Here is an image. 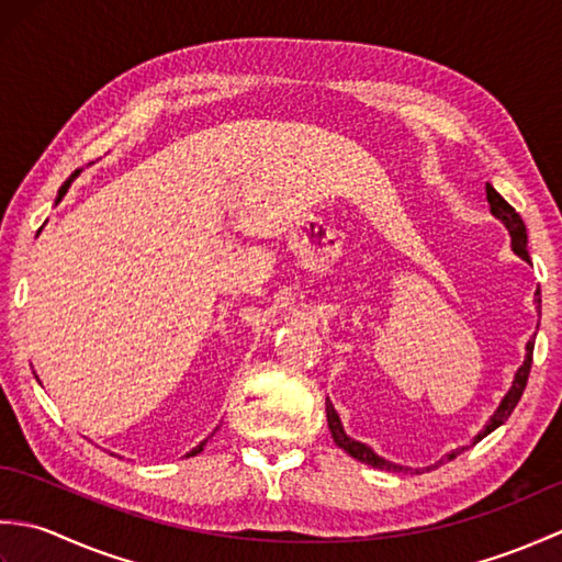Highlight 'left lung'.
Listing matches in <instances>:
<instances>
[{"mask_svg": "<svg viewBox=\"0 0 562 562\" xmlns=\"http://www.w3.org/2000/svg\"><path fill=\"white\" fill-rule=\"evenodd\" d=\"M485 195H487V205H491V212L509 229L512 248H515V254L521 256L524 260H529V250H527V226H524V222H521V217H519V212H517L515 207H512L509 202H507L503 195H499L491 183H485ZM533 302H536V308H539V316H541V290H536V300H533ZM531 360H533V338L527 342V360H524V364L517 369L515 381H512V389L507 391V396L503 398V403H499V408L493 413L491 420H487V425L483 427V432H479V437L473 439V445H475V441H481L485 435H491L493 429H497L499 425H503V423L507 420V417L512 415V411L517 408L521 393H524V389H527L529 372H531ZM326 417H328V429H330V435H333V441H336V445H338L342 451H348L352 459L362 461V463H367V465H374V469H381V471H396V473L411 471V469H405V465L391 463V461H386V459L376 457V453H374L372 449H369L367 445H362V441H355L352 437L345 435V429H342V425H340V417H338L336 408H333V403H330L328 398H326ZM463 449H465V447L447 453V459H449V461L457 459V453L463 451ZM439 463H445V459H441ZM439 463L429 465V469H437ZM429 469H427V471H429ZM415 473H420V471H415Z\"/></svg>", "mask_w": 562, "mask_h": 562, "instance_id": "1", "label": "left lung"}]
</instances>
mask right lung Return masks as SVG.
Wrapping results in <instances>:
<instances>
[{
  "label": "right lung",
  "mask_w": 562,
  "mask_h": 562,
  "mask_svg": "<svg viewBox=\"0 0 562 562\" xmlns=\"http://www.w3.org/2000/svg\"><path fill=\"white\" fill-rule=\"evenodd\" d=\"M75 176H77V173H75ZM75 176H71V178H75ZM71 178H69V181H65V186H63V188H59V195H57V198H63V195L67 193V188H69V183H71ZM205 441H207V439H205ZM205 441H200V445H198L193 451H188L186 457H195V453H200V451H202V447H205Z\"/></svg>",
  "instance_id": "1"
}]
</instances>
